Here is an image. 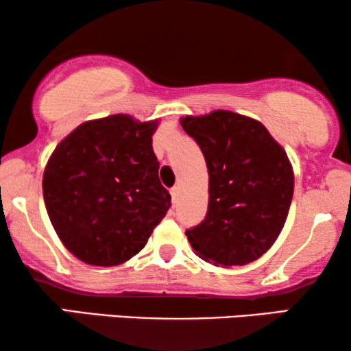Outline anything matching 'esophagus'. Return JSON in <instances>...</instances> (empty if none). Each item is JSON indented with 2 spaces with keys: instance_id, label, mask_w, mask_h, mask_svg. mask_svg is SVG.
<instances>
[{
  "instance_id": "obj_1",
  "label": "esophagus",
  "mask_w": 351,
  "mask_h": 351,
  "mask_svg": "<svg viewBox=\"0 0 351 351\" xmlns=\"http://www.w3.org/2000/svg\"><path fill=\"white\" fill-rule=\"evenodd\" d=\"M171 196H172V203H177V198H179V189L177 186H174V189L171 190Z\"/></svg>"
}]
</instances>
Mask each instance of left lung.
Wrapping results in <instances>:
<instances>
[{"instance_id":"1","label":"left lung","mask_w":351,"mask_h":351,"mask_svg":"<svg viewBox=\"0 0 351 351\" xmlns=\"http://www.w3.org/2000/svg\"><path fill=\"white\" fill-rule=\"evenodd\" d=\"M209 174L206 219L185 234L195 254L217 267L247 265L280 237L294 193L285 148L257 119L214 110L180 118Z\"/></svg>"}]
</instances>
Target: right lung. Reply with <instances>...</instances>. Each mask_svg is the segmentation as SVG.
I'll return each instance as SVG.
<instances>
[{
  "mask_svg": "<svg viewBox=\"0 0 351 351\" xmlns=\"http://www.w3.org/2000/svg\"><path fill=\"white\" fill-rule=\"evenodd\" d=\"M160 119L110 114L81 123L47 160L43 196L62 244L95 267L124 263L171 208L152 147Z\"/></svg>",
  "mask_w": 351,
  "mask_h": 351,
  "instance_id": "add662e5",
  "label": "right lung"
}]
</instances>
